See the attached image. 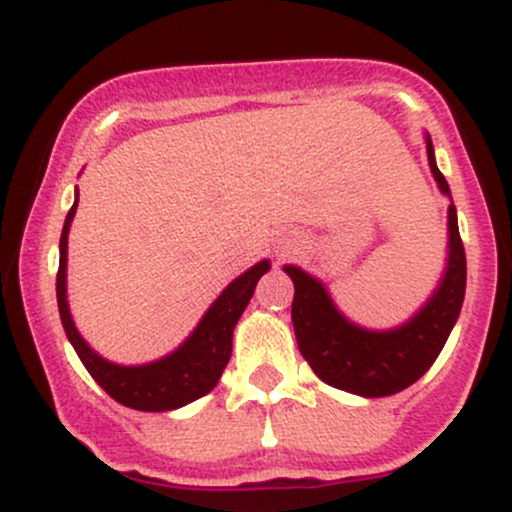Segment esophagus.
Segmentation results:
<instances>
[{"label": "esophagus", "mask_w": 512, "mask_h": 512, "mask_svg": "<svg viewBox=\"0 0 512 512\" xmlns=\"http://www.w3.org/2000/svg\"><path fill=\"white\" fill-rule=\"evenodd\" d=\"M291 250V245H286V248H281V252H289Z\"/></svg>", "instance_id": "esophagus-1"}]
</instances>
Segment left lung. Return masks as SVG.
<instances>
[{"label": "left lung", "instance_id": "left-lung-1", "mask_svg": "<svg viewBox=\"0 0 512 512\" xmlns=\"http://www.w3.org/2000/svg\"><path fill=\"white\" fill-rule=\"evenodd\" d=\"M426 151L440 192L450 197L448 180L436 166L431 137H426ZM448 233V267L436 293L409 322L387 332L363 330L346 320L322 281L305 274L301 267L286 264L284 272L296 286L291 320L298 349L322 383L361 397H387L414 385L433 366L460 317L467 286V260L452 202Z\"/></svg>", "mask_w": 512, "mask_h": 512}]
</instances>
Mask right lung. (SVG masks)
<instances>
[{
	"mask_svg": "<svg viewBox=\"0 0 512 512\" xmlns=\"http://www.w3.org/2000/svg\"><path fill=\"white\" fill-rule=\"evenodd\" d=\"M79 202V192H76ZM76 202L64 219L60 238V269H57V305H60L62 327L74 351L79 354L91 378L108 392L115 402L125 404L137 411H170L185 407L204 397L219 383L223 368L233 351V327L238 325L240 315L248 308L257 281L264 272H269V260L257 262L248 272L240 274L236 281L223 289V293L211 303L195 332L180 344L173 354L158 358L144 366H117L105 361L84 342L76 332L72 315L67 305V236L69 226L76 214Z\"/></svg>",
	"mask_w": 512,
	"mask_h": 512,
	"instance_id": "obj_1",
	"label": "right lung"
}]
</instances>
